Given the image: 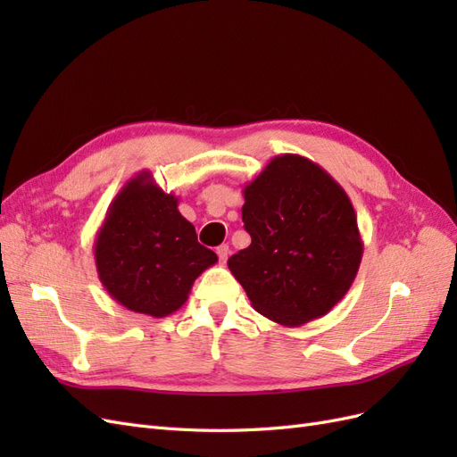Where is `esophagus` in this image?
I'll use <instances>...</instances> for the list:
<instances>
[{
	"mask_svg": "<svg viewBox=\"0 0 457 457\" xmlns=\"http://www.w3.org/2000/svg\"><path fill=\"white\" fill-rule=\"evenodd\" d=\"M217 255H219V261H220V262H227L228 255H230V247H228L227 244L219 245V247H217Z\"/></svg>",
	"mask_w": 457,
	"mask_h": 457,
	"instance_id": "34e87169",
	"label": "esophagus"
}]
</instances>
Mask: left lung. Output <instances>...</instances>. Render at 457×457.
Listing matches in <instances>:
<instances>
[{"mask_svg": "<svg viewBox=\"0 0 457 457\" xmlns=\"http://www.w3.org/2000/svg\"><path fill=\"white\" fill-rule=\"evenodd\" d=\"M252 244L228 259L252 307L287 328L334 309L349 292L364 244L347 192L299 154L274 156L244 187Z\"/></svg>", "mask_w": 457, "mask_h": 457, "instance_id": "1", "label": "left lung"}]
</instances>
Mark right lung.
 Wrapping results in <instances>:
<instances>
[{
    "label": "right lung",
    "mask_w": 457,
    "mask_h": 457,
    "mask_svg": "<svg viewBox=\"0 0 457 457\" xmlns=\"http://www.w3.org/2000/svg\"><path fill=\"white\" fill-rule=\"evenodd\" d=\"M179 198L150 171L123 185L95 238V262L108 295L126 309L163 318L185 305L198 276L217 255L198 244Z\"/></svg>",
    "instance_id": "add662e5"
}]
</instances>
